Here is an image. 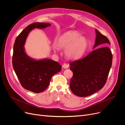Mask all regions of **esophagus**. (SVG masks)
<instances>
[{
	"label": "esophagus",
	"mask_w": 125,
	"mask_h": 125,
	"mask_svg": "<svg viewBox=\"0 0 125 125\" xmlns=\"http://www.w3.org/2000/svg\"><path fill=\"white\" fill-rule=\"evenodd\" d=\"M62 67H63L64 68H65V69H66V68H68L69 66H68V65L67 64L64 63V64H63V65H62Z\"/></svg>",
	"instance_id": "34e87169"
}]
</instances>
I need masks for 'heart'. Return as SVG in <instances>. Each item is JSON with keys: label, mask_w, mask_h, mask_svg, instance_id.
Wrapping results in <instances>:
<instances>
[{"label": "heart", "mask_w": 125, "mask_h": 125, "mask_svg": "<svg viewBox=\"0 0 125 125\" xmlns=\"http://www.w3.org/2000/svg\"><path fill=\"white\" fill-rule=\"evenodd\" d=\"M88 39L77 31H69L64 33L56 39L55 44L60 49H64V53L69 59L81 57L89 46ZM56 52V49L54 48Z\"/></svg>", "instance_id": "b5f03b06"}]
</instances>
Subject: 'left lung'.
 <instances>
[{
    "instance_id": "1",
    "label": "left lung",
    "mask_w": 125,
    "mask_h": 125,
    "mask_svg": "<svg viewBox=\"0 0 125 125\" xmlns=\"http://www.w3.org/2000/svg\"><path fill=\"white\" fill-rule=\"evenodd\" d=\"M93 49L86 57L70 63L73 75L70 82V88L75 95L87 97L101 89L106 83L112 65L113 55L107 47L108 39L96 29ZM104 46V47H103Z\"/></svg>"
}]
</instances>
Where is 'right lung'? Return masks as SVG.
Here are the masks:
<instances>
[{"label": "right lung", "mask_w": 125, "mask_h": 125, "mask_svg": "<svg viewBox=\"0 0 125 125\" xmlns=\"http://www.w3.org/2000/svg\"><path fill=\"white\" fill-rule=\"evenodd\" d=\"M50 23H34L26 27L16 39L12 55V66L22 86L36 93L44 91L52 76L60 71L62 66L48 59L36 60L26 54L24 47L29 32L35 28L44 29Z\"/></svg>", "instance_id": "1"}]
</instances>
